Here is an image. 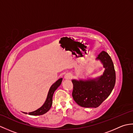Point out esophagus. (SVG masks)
Listing matches in <instances>:
<instances>
[{"instance_id":"1","label":"esophagus","mask_w":133,"mask_h":133,"mask_svg":"<svg viewBox=\"0 0 133 133\" xmlns=\"http://www.w3.org/2000/svg\"><path fill=\"white\" fill-rule=\"evenodd\" d=\"M72 75L70 73H67L66 75H64V79H70L71 78Z\"/></svg>"}]
</instances>
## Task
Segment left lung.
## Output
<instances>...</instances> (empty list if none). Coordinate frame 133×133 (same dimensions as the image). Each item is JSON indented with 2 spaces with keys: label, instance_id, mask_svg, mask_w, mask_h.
I'll list each match as a JSON object with an SVG mask.
<instances>
[{
  "label": "left lung",
  "instance_id": "1",
  "mask_svg": "<svg viewBox=\"0 0 133 133\" xmlns=\"http://www.w3.org/2000/svg\"><path fill=\"white\" fill-rule=\"evenodd\" d=\"M103 64V75L87 80H72L73 99L83 107H98L111 94L115 83V71L113 62L106 52L102 51L96 58Z\"/></svg>",
  "mask_w": 133,
  "mask_h": 133
}]
</instances>
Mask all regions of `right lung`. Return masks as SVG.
Here are the masks:
<instances>
[{"label":"right lung","mask_w":133,"mask_h":133,"mask_svg":"<svg viewBox=\"0 0 133 133\" xmlns=\"http://www.w3.org/2000/svg\"><path fill=\"white\" fill-rule=\"evenodd\" d=\"M62 81V78L59 79L55 83H54L51 86L49 92H48L46 100L45 101L44 104L40 107V108H39L38 109L35 110V111L29 112V115H41L46 113V112L49 111L52 104V97L54 93L55 90L58 89V87L61 85ZM24 113L27 114V112H24Z\"/></svg>","instance_id":"obj_1"}]
</instances>
